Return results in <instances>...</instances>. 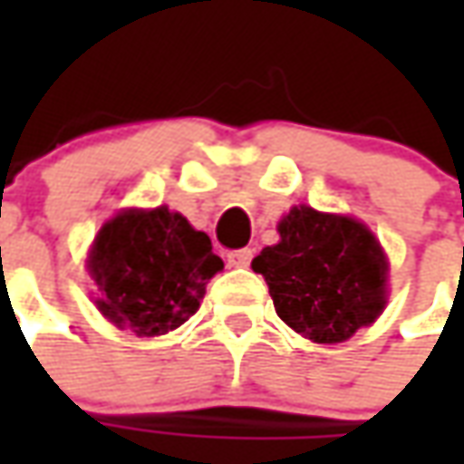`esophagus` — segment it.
<instances>
[{
	"label": "esophagus",
	"instance_id": "34e87169",
	"mask_svg": "<svg viewBox=\"0 0 464 464\" xmlns=\"http://www.w3.org/2000/svg\"><path fill=\"white\" fill-rule=\"evenodd\" d=\"M250 260H253V250H250V247H240V250H229V253H227V263L235 266V268L250 266Z\"/></svg>",
	"mask_w": 464,
	"mask_h": 464
}]
</instances>
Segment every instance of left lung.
<instances>
[{
  "instance_id": "left-lung-1",
  "label": "left lung",
  "mask_w": 464,
  "mask_h": 464,
  "mask_svg": "<svg viewBox=\"0 0 464 464\" xmlns=\"http://www.w3.org/2000/svg\"><path fill=\"white\" fill-rule=\"evenodd\" d=\"M278 235L253 258V271L289 328L314 343H343L382 314L390 266L366 224L295 206Z\"/></svg>"
}]
</instances>
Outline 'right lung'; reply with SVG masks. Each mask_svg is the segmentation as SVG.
<instances>
[{"label": "right lung", "mask_w": 464, "mask_h": 464, "mask_svg": "<svg viewBox=\"0 0 464 464\" xmlns=\"http://www.w3.org/2000/svg\"><path fill=\"white\" fill-rule=\"evenodd\" d=\"M222 268L208 235L168 206L116 214L100 227L87 256L95 307L116 328L141 338L180 328Z\"/></svg>", "instance_id": "obj_1"}]
</instances>
